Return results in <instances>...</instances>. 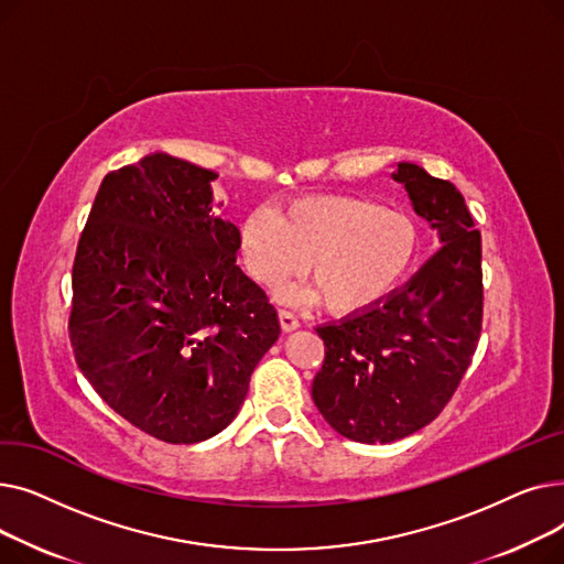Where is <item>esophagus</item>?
I'll list each match as a JSON object with an SVG mask.
<instances>
[{"label":"esophagus","instance_id":"1","mask_svg":"<svg viewBox=\"0 0 564 564\" xmlns=\"http://www.w3.org/2000/svg\"><path fill=\"white\" fill-rule=\"evenodd\" d=\"M279 319H281V327H283V332H294V329H300V317L294 315L292 311L281 308V311H279Z\"/></svg>","mask_w":564,"mask_h":564}]
</instances>
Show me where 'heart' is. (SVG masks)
Here are the masks:
<instances>
[{
  "label": "heart",
  "instance_id": "b5f03b06",
  "mask_svg": "<svg viewBox=\"0 0 564 564\" xmlns=\"http://www.w3.org/2000/svg\"><path fill=\"white\" fill-rule=\"evenodd\" d=\"M423 232L402 210L351 194L302 196L274 213L258 205L240 224L247 272L267 288L308 270L315 288H292L290 300H324L336 315H359L409 279Z\"/></svg>",
  "mask_w": 564,
  "mask_h": 564
}]
</instances>
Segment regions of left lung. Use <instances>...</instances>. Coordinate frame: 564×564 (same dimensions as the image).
Returning <instances> with one entry per match:
<instances>
[{
	"label": "left lung",
	"instance_id": "1",
	"mask_svg": "<svg viewBox=\"0 0 564 564\" xmlns=\"http://www.w3.org/2000/svg\"><path fill=\"white\" fill-rule=\"evenodd\" d=\"M393 181L443 247L379 306L317 327L327 349L313 402L359 443H391L432 423L482 332V240L462 192L411 162L398 164Z\"/></svg>",
	"mask_w": 564,
	"mask_h": 564
}]
</instances>
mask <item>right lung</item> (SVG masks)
Listing matches in <instances>:
<instances>
[{
  "label": "right lung",
  "mask_w": 564,
  "mask_h": 564,
  "mask_svg": "<svg viewBox=\"0 0 564 564\" xmlns=\"http://www.w3.org/2000/svg\"><path fill=\"white\" fill-rule=\"evenodd\" d=\"M217 173L153 153L105 175L73 264L70 343L96 393L166 443L219 434L281 324L213 213Z\"/></svg>",
  "instance_id": "1"
}]
</instances>
